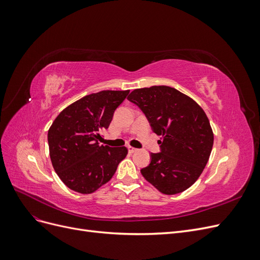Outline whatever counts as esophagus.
<instances>
[{
	"label": "esophagus",
	"instance_id": "34e87169",
	"mask_svg": "<svg viewBox=\"0 0 260 260\" xmlns=\"http://www.w3.org/2000/svg\"><path fill=\"white\" fill-rule=\"evenodd\" d=\"M128 151H129V153H135V152H137V151H138V148H136V147H132V146L128 145Z\"/></svg>",
	"mask_w": 260,
	"mask_h": 260
}]
</instances>
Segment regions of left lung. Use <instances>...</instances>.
Masks as SVG:
<instances>
[{"label":"left lung","instance_id":"8db88e82","mask_svg":"<svg viewBox=\"0 0 260 260\" xmlns=\"http://www.w3.org/2000/svg\"><path fill=\"white\" fill-rule=\"evenodd\" d=\"M128 100L161 137L160 153H151V162L141 174L162 194L185 191L201 176L214 144L205 112L193 99L167 85L136 89Z\"/></svg>","mask_w":260,"mask_h":260}]
</instances>
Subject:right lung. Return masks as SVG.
Masks as SVG:
<instances>
[{"mask_svg": "<svg viewBox=\"0 0 260 260\" xmlns=\"http://www.w3.org/2000/svg\"><path fill=\"white\" fill-rule=\"evenodd\" d=\"M129 94L101 91L76 101L55 118L48 132L53 168L70 190L95 192L114 176L128 154L125 146L100 145V132L107 129L114 112Z\"/></svg>", "mask_w": 260, "mask_h": 260, "instance_id": "add662e5", "label": "right lung"}]
</instances>
